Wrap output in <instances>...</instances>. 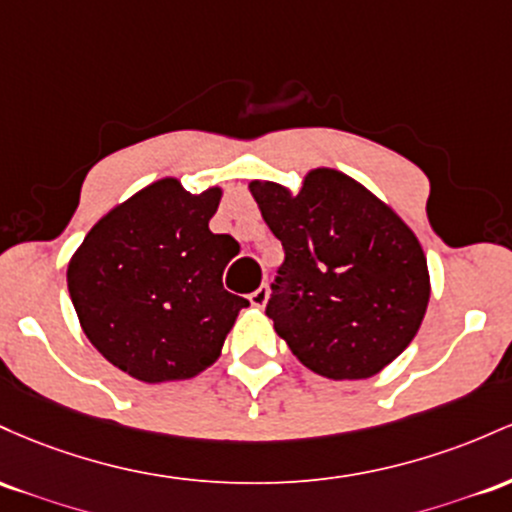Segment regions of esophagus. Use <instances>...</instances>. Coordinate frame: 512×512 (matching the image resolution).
<instances>
[{
	"label": "esophagus",
	"instance_id": "obj_1",
	"mask_svg": "<svg viewBox=\"0 0 512 512\" xmlns=\"http://www.w3.org/2000/svg\"><path fill=\"white\" fill-rule=\"evenodd\" d=\"M268 297H271V290H268V285H261V287H258V290H254V292H251V295H249L251 307L263 309V307H266Z\"/></svg>",
	"mask_w": 512,
	"mask_h": 512
}]
</instances>
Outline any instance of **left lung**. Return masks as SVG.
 Wrapping results in <instances>:
<instances>
[{
	"instance_id": "obj_1",
	"label": "left lung",
	"mask_w": 512,
	"mask_h": 512,
	"mask_svg": "<svg viewBox=\"0 0 512 512\" xmlns=\"http://www.w3.org/2000/svg\"><path fill=\"white\" fill-rule=\"evenodd\" d=\"M249 191L285 249L266 314L295 358L329 380H367L399 358L430 300L411 227L336 169H312L300 193L273 181Z\"/></svg>"
}]
</instances>
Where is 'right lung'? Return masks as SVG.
<instances>
[{"instance_id": "obj_1", "label": "right lung", "mask_w": 512, "mask_h": 512, "mask_svg": "<svg viewBox=\"0 0 512 512\" xmlns=\"http://www.w3.org/2000/svg\"><path fill=\"white\" fill-rule=\"evenodd\" d=\"M222 188L149 183L103 215L67 266L79 324L103 358L147 384L179 382L220 358L249 300L222 287L239 244L212 234Z\"/></svg>"}]
</instances>
